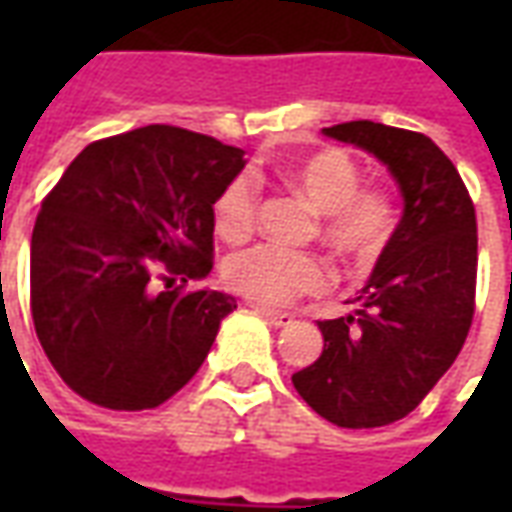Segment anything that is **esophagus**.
Segmentation results:
<instances>
[{
    "instance_id": "esophagus-1",
    "label": "esophagus",
    "mask_w": 512,
    "mask_h": 512,
    "mask_svg": "<svg viewBox=\"0 0 512 512\" xmlns=\"http://www.w3.org/2000/svg\"><path fill=\"white\" fill-rule=\"evenodd\" d=\"M257 315H263L271 326H288L293 323V315L290 312H279V310H268V307H255Z\"/></svg>"
}]
</instances>
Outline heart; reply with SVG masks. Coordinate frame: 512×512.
<instances>
[{"label":"heart","mask_w":512,"mask_h":512,"mask_svg":"<svg viewBox=\"0 0 512 512\" xmlns=\"http://www.w3.org/2000/svg\"><path fill=\"white\" fill-rule=\"evenodd\" d=\"M318 216L321 238L345 260L376 257L395 233V202L381 186H362V167L345 150L326 147L293 161L279 172ZM260 191L249 175H238L213 202V227L224 241L252 235ZM227 288L268 307H282L329 285V266L318 252L255 244L224 260Z\"/></svg>","instance_id":"b5f03b06"}]
</instances>
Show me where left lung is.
Returning <instances> with one entry per match:
<instances>
[{
    "label": "left lung",
    "instance_id": "left-lung-1",
    "mask_svg": "<svg viewBox=\"0 0 512 512\" xmlns=\"http://www.w3.org/2000/svg\"><path fill=\"white\" fill-rule=\"evenodd\" d=\"M323 134L381 158L406 208L356 296L354 315L318 321L323 351L293 373V386L337 428H381L411 414L466 343L477 290V216L458 169L430 136L373 120Z\"/></svg>",
    "mask_w": 512,
    "mask_h": 512
}]
</instances>
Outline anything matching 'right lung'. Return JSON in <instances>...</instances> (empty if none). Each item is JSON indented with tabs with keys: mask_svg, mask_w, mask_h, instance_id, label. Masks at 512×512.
<instances>
[{
	"mask_svg": "<svg viewBox=\"0 0 512 512\" xmlns=\"http://www.w3.org/2000/svg\"><path fill=\"white\" fill-rule=\"evenodd\" d=\"M244 150L178 126L95 139L43 197L29 257L32 323L51 367L112 411L189 384L235 299L213 268V202Z\"/></svg>",
	"mask_w": 512,
	"mask_h": 512,
	"instance_id": "add662e5",
	"label": "right lung"
}]
</instances>
